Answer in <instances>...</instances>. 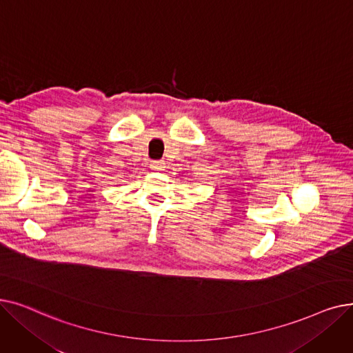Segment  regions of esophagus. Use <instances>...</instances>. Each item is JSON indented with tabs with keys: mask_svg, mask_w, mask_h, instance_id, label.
<instances>
[{
	"mask_svg": "<svg viewBox=\"0 0 353 353\" xmlns=\"http://www.w3.org/2000/svg\"><path fill=\"white\" fill-rule=\"evenodd\" d=\"M150 167L153 170H164V161L163 160H153V161H150Z\"/></svg>",
	"mask_w": 353,
	"mask_h": 353,
	"instance_id": "obj_1",
	"label": "esophagus"
}]
</instances>
